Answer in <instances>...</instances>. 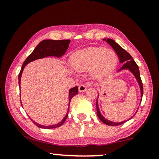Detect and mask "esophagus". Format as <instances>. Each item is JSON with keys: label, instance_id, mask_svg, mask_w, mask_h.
Wrapping results in <instances>:
<instances>
[{"label": "esophagus", "instance_id": "1", "mask_svg": "<svg viewBox=\"0 0 159 159\" xmlns=\"http://www.w3.org/2000/svg\"><path fill=\"white\" fill-rule=\"evenodd\" d=\"M78 89H79V91L80 93H83L87 90V87L84 84H80Z\"/></svg>", "mask_w": 159, "mask_h": 159}]
</instances>
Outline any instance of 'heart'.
<instances>
[{"instance_id": "heart-1", "label": "heart", "mask_w": 159, "mask_h": 159, "mask_svg": "<svg viewBox=\"0 0 159 159\" xmlns=\"http://www.w3.org/2000/svg\"><path fill=\"white\" fill-rule=\"evenodd\" d=\"M117 63L114 51L104 48L92 47L77 52L73 56L71 64L77 71L92 70L95 77H103L111 72Z\"/></svg>"}]
</instances>
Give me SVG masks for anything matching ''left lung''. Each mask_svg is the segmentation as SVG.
<instances>
[{
  "mask_svg": "<svg viewBox=\"0 0 159 159\" xmlns=\"http://www.w3.org/2000/svg\"><path fill=\"white\" fill-rule=\"evenodd\" d=\"M107 43H109V44L111 45V47L114 48V50L116 51L117 55H118L119 60H120V63H125L123 65V66L121 67V69H128L129 71H131L133 75L135 76L137 80H138L139 85H140V91H141V97L143 98V82L142 80H141L140 75V71H139V67L138 64H136L135 61H134L133 58L131 56V55L125 51V49H123L122 48L117 44L116 43H115L114 40H111V39H107ZM96 108H97V115L98 116V118L101 119V121H103L104 124L110 126H118L120 125H122L126 121H122V122H113V121H110L106 119L104 117L102 116L101 112H100L99 108H98V99L96 101Z\"/></svg>",
  "mask_w": 159,
  "mask_h": 159,
  "instance_id": "1",
  "label": "left lung"
}]
</instances>
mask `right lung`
<instances>
[{
	"instance_id": "obj_1",
	"label": "right lung",
	"mask_w": 159,
	"mask_h": 159,
	"mask_svg": "<svg viewBox=\"0 0 159 159\" xmlns=\"http://www.w3.org/2000/svg\"><path fill=\"white\" fill-rule=\"evenodd\" d=\"M70 40H44L39 43L33 51L32 52V53L26 58L25 62L23 63L22 66H21V71L19 74V87H20V81H21V77L22 71L24 70L26 65L28 63L38 58H42L46 56H57V57H60L62 55H64L65 52L66 51V50L68 49L69 43H70ZM78 93V87H75V88L70 89L69 90V106L70 105L71 100L72 99V98L75 96V95H77ZM69 108L67 114L64 119L61 121L60 123L57 124V125H51V126H43L39 124L34 122V121H32L31 119V121L34 124V125H36L37 127L40 128H43V129H53V128H56L58 127H61L63 124L65 122L66 119L68 116V112H69Z\"/></svg>"
}]
</instances>
